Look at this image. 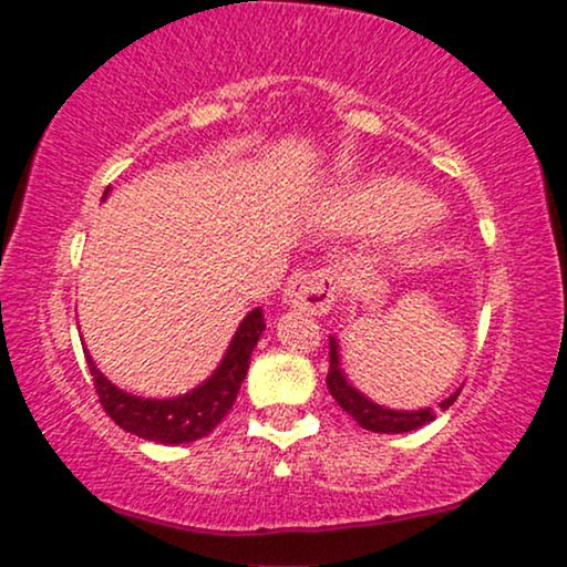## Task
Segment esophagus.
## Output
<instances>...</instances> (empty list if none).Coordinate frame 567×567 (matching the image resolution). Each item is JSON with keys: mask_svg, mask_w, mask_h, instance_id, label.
Segmentation results:
<instances>
[{"mask_svg": "<svg viewBox=\"0 0 567 567\" xmlns=\"http://www.w3.org/2000/svg\"><path fill=\"white\" fill-rule=\"evenodd\" d=\"M337 297V281L329 270H305L291 276L284 299L289 308L305 310L310 316H323L331 310Z\"/></svg>", "mask_w": 567, "mask_h": 567, "instance_id": "obj_1", "label": "esophagus"}]
</instances>
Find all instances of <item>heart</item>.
Masks as SVG:
<instances>
[{
	"label": "heart",
	"instance_id": "b5f03b06",
	"mask_svg": "<svg viewBox=\"0 0 567 567\" xmlns=\"http://www.w3.org/2000/svg\"><path fill=\"white\" fill-rule=\"evenodd\" d=\"M437 204L427 190L398 177H369L339 188L329 202L331 223L355 233H395L411 224V246L430 244V223Z\"/></svg>",
	"mask_w": 567,
	"mask_h": 567
}]
</instances>
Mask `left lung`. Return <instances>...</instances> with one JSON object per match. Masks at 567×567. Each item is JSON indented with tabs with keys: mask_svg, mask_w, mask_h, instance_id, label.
<instances>
[{
	"mask_svg": "<svg viewBox=\"0 0 567 567\" xmlns=\"http://www.w3.org/2000/svg\"><path fill=\"white\" fill-rule=\"evenodd\" d=\"M329 358H331V365H329V377H326V384H329L331 398H334L339 409L348 411V414L355 419L363 430L384 432V435H401V432L424 427V424H430L432 419H435V411L432 409L398 411V409H388V405H379L371 401V398H365L363 392L350 382L348 374H344L342 361H339L337 337H329ZM458 392H462V388H458L454 395H449L445 401H441L443 411L456 401Z\"/></svg>",
	"mask_w": 567,
	"mask_h": 567,
	"instance_id": "1",
	"label": "left lung"
}]
</instances>
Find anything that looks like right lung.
<instances>
[{
  "instance_id": "1",
  "label": "right lung",
  "mask_w": 567,
  "mask_h": 567,
  "mask_svg": "<svg viewBox=\"0 0 567 567\" xmlns=\"http://www.w3.org/2000/svg\"><path fill=\"white\" fill-rule=\"evenodd\" d=\"M109 190L103 193V198ZM265 331L262 308L246 312V318L238 323L223 361L209 379H204L198 388L175 398H140L132 392L118 390L103 371L92 361L90 352H84L90 374L95 379V390L105 414H109L118 427L143 437V441L179 445L193 443L198 437H206L212 430L223 422L225 414L236 403L238 390L249 371V358L255 352L259 337Z\"/></svg>"
}]
</instances>
